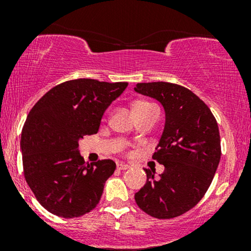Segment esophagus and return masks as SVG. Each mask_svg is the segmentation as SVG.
<instances>
[{"label": "esophagus", "mask_w": 251, "mask_h": 251, "mask_svg": "<svg viewBox=\"0 0 251 251\" xmlns=\"http://www.w3.org/2000/svg\"><path fill=\"white\" fill-rule=\"evenodd\" d=\"M117 169L118 170H127L129 169V165L125 163H117Z\"/></svg>", "instance_id": "1"}]
</instances>
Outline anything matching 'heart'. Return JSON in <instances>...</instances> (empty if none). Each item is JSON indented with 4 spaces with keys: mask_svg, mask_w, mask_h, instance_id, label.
<instances>
[{
    "mask_svg": "<svg viewBox=\"0 0 251 251\" xmlns=\"http://www.w3.org/2000/svg\"><path fill=\"white\" fill-rule=\"evenodd\" d=\"M149 107H151V103L146 101H135L133 103V106H132V109H133V112H135V111H143V109L149 108Z\"/></svg>",
    "mask_w": 251,
    "mask_h": 251,
    "instance_id": "heart-1",
    "label": "heart"
}]
</instances>
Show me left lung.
Listing matches in <instances>:
<instances>
[{
    "label": "left lung",
    "mask_w": 251,
    "mask_h": 251,
    "mask_svg": "<svg viewBox=\"0 0 251 251\" xmlns=\"http://www.w3.org/2000/svg\"><path fill=\"white\" fill-rule=\"evenodd\" d=\"M137 93L153 98L165 111V125L157 152L152 155L165 170L144 169L146 184L134 195L143 211L169 220L189 211L208 191L221 159L217 122L204 101L183 86L170 82H142Z\"/></svg>",
    "instance_id": "left-lung-1"
}]
</instances>
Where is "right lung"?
<instances>
[{"instance_id":"right-lung-1","label":"right lung","mask_w":251,"mask_h":251,"mask_svg":"<svg viewBox=\"0 0 251 251\" xmlns=\"http://www.w3.org/2000/svg\"><path fill=\"white\" fill-rule=\"evenodd\" d=\"M127 85L70 80L48 91L30 109L21 135L24 174L36 200L51 214L80 217L99 203L116 163H85L79 140L99 131L105 111Z\"/></svg>"}]
</instances>
